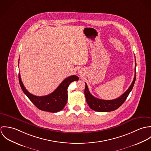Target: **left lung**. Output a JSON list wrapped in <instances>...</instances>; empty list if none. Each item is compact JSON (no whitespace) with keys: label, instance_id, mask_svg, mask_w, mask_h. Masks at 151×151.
Segmentation results:
<instances>
[{"label":"left lung","instance_id":"8db88e82","mask_svg":"<svg viewBox=\"0 0 151 151\" xmlns=\"http://www.w3.org/2000/svg\"><path fill=\"white\" fill-rule=\"evenodd\" d=\"M136 67V63H135ZM136 78V72L135 69V76L134 80L128 89L120 97L113 100H104L94 97L89 91L88 88L86 83L84 94L86 102L91 109L99 112H108L116 110L119 108L126 100L134 85Z\"/></svg>","mask_w":151,"mask_h":151}]
</instances>
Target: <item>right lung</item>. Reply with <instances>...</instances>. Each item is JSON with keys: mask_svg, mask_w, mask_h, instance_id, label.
I'll use <instances>...</instances> for the list:
<instances>
[{"mask_svg": "<svg viewBox=\"0 0 151 151\" xmlns=\"http://www.w3.org/2000/svg\"><path fill=\"white\" fill-rule=\"evenodd\" d=\"M78 79L79 78L75 75L70 76L65 79L50 94L43 96H38L30 93L25 89L22 83L20 74H19V80L22 90L32 103L41 110L52 113L58 112L65 108L68 98V86L71 82L77 81Z\"/></svg>", "mask_w": 151, "mask_h": 151, "instance_id": "1", "label": "right lung"}]
</instances>
